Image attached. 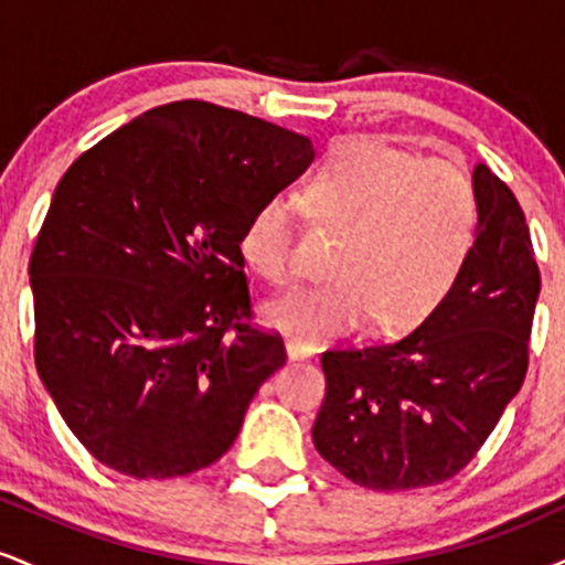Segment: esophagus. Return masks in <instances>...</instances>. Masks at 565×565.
Returning <instances> with one entry per match:
<instances>
[{
	"instance_id": "34e87169",
	"label": "esophagus",
	"mask_w": 565,
	"mask_h": 565,
	"mask_svg": "<svg viewBox=\"0 0 565 565\" xmlns=\"http://www.w3.org/2000/svg\"><path fill=\"white\" fill-rule=\"evenodd\" d=\"M287 353H289L291 361H302V359H310V353H313V350H310L300 340H289L287 342Z\"/></svg>"
}]
</instances>
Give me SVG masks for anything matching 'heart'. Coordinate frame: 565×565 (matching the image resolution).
<instances>
[{
    "label": "heart",
    "instance_id": "b5f03b06",
    "mask_svg": "<svg viewBox=\"0 0 565 565\" xmlns=\"http://www.w3.org/2000/svg\"><path fill=\"white\" fill-rule=\"evenodd\" d=\"M310 215L342 233L334 281L291 291L270 321L300 340L414 327L444 302L478 236V193L457 161L417 157L380 138H348L305 185ZM244 263L270 281H295V206L265 196L238 231Z\"/></svg>",
    "mask_w": 565,
    "mask_h": 565
}]
</instances>
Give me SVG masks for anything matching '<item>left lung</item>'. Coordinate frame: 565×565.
<instances>
[{
    "label": "left lung",
    "instance_id": "obj_1",
    "mask_svg": "<svg viewBox=\"0 0 565 565\" xmlns=\"http://www.w3.org/2000/svg\"><path fill=\"white\" fill-rule=\"evenodd\" d=\"M478 236L444 302L398 340L321 353L327 398L313 444L374 491L436 486L481 451L529 372L540 265L515 193L472 172Z\"/></svg>",
    "mask_w": 565,
    "mask_h": 565
}]
</instances>
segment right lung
Segmentation results:
<instances>
[{
    "label": "right lung",
    "instance_id": "add662e5",
    "mask_svg": "<svg viewBox=\"0 0 565 565\" xmlns=\"http://www.w3.org/2000/svg\"><path fill=\"white\" fill-rule=\"evenodd\" d=\"M313 159L305 135L206 100L146 111L57 183L31 252L34 361L97 462H217L287 348L255 323L238 231Z\"/></svg>",
    "mask_w": 565,
    "mask_h": 565
}]
</instances>
